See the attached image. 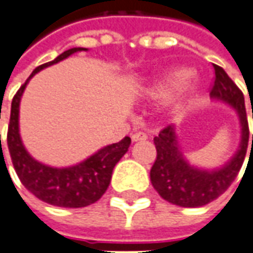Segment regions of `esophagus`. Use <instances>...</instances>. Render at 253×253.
<instances>
[{"label": "esophagus", "instance_id": "obj_1", "mask_svg": "<svg viewBox=\"0 0 253 253\" xmlns=\"http://www.w3.org/2000/svg\"><path fill=\"white\" fill-rule=\"evenodd\" d=\"M148 138V135H147V133H144V131H134L133 134H131V140L135 142V141H145Z\"/></svg>", "mask_w": 253, "mask_h": 253}]
</instances>
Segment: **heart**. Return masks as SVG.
I'll use <instances>...</instances> for the list:
<instances>
[{
    "label": "heart",
    "instance_id": "b5f03b06",
    "mask_svg": "<svg viewBox=\"0 0 253 253\" xmlns=\"http://www.w3.org/2000/svg\"><path fill=\"white\" fill-rule=\"evenodd\" d=\"M187 75H188V73H187L185 70H178V72H174L173 75L163 77L162 80H159V82H156L155 84L151 85V88L148 90L149 94H152V95H163V94H166V92L169 91L170 87L176 85V84L178 83L180 80H183ZM190 88H191L190 85H180L178 90H177V92H178L177 95L184 94V92H187Z\"/></svg>",
    "mask_w": 253,
    "mask_h": 253
}]
</instances>
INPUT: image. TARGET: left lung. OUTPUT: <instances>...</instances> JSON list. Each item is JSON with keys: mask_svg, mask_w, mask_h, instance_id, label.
Segmentation results:
<instances>
[{"mask_svg": "<svg viewBox=\"0 0 253 253\" xmlns=\"http://www.w3.org/2000/svg\"><path fill=\"white\" fill-rule=\"evenodd\" d=\"M213 69L214 77L209 92L211 97L221 99L233 106L241 120V145L234 158L221 169L205 171L191 168L185 162L177 147L173 126L169 125L163 127L159 131V135L154 138L156 159L151 169V183L163 199H166L170 204L184 208L204 206L226 192L241 170L247 155L248 142L251 141L242 91L235 85L223 68L213 65Z\"/></svg>", "mask_w": 253, "mask_h": 253, "instance_id": "obj_1", "label": "left lung"}]
</instances>
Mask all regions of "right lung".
I'll list each match as a JSON object with an SVG mask.
<instances>
[{"label": "right lung", "mask_w": 253, "mask_h": 253, "mask_svg": "<svg viewBox=\"0 0 253 253\" xmlns=\"http://www.w3.org/2000/svg\"><path fill=\"white\" fill-rule=\"evenodd\" d=\"M85 51V48H72L54 61L47 62L34 69L32 75L20 85L18 92L12 99L11 118L6 134V142L11 155L12 165L19 180L34 197L47 202L49 205L61 208H84L97 202L106 191L112 178L115 165L127 152L131 138L125 137L123 140L99 149L97 154L90 156L84 162L72 168L55 169L34 161L22 144L19 135V102L25 91L26 84L41 69L51 66L56 62L68 58L77 51Z\"/></svg>", "instance_id": "add662e5"}]
</instances>
